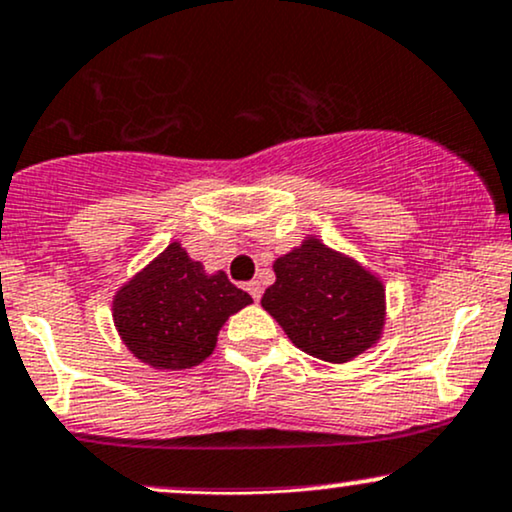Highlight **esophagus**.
<instances>
[{
	"instance_id": "34e87169",
	"label": "esophagus",
	"mask_w": 512,
	"mask_h": 512,
	"mask_svg": "<svg viewBox=\"0 0 512 512\" xmlns=\"http://www.w3.org/2000/svg\"><path fill=\"white\" fill-rule=\"evenodd\" d=\"M245 288H248V293L252 295V300H260L262 298V283L260 281H250Z\"/></svg>"
}]
</instances>
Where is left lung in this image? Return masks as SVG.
Here are the masks:
<instances>
[{
    "mask_svg": "<svg viewBox=\"0 0 512 512\" xmlns=\"http://www.w3.org/2000/svg\"><path fill=\"white\" fill-rule=\"evenodd\" d=\"M274 272L262 307L303 353L348 362L379 338L384 286L360 264L319 240H305L274 262Z\"/></svg>",
    "mask_w": 512,
    "mask_h": 512,
    "instance_id": "left-lung-1",
    "label": "left lung"
}]
</instances>
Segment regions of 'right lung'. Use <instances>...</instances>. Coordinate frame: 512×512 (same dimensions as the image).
I'll return each instance as SVG.
<instances>
[{
	"mask_svg": "<svg viewBox=\"0 0 512 512\" xmlns=\"http://www.w3.org/2000/svg\"><path fill=\"white\" fill-rule=\"evenodd\" d=\"M252 298L224 272L207 276L178 243L114 298V322L126 346L152 367L188 369L214 350L221 324Z\"/></svg>",
	"mask_w": 512,
	"mask_h": 512,
	"instance_id": "right-lung-1",
	"label": "right lung"
}]
</instances>
